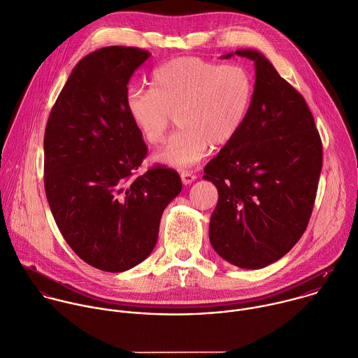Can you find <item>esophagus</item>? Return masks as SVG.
I'll use <instances>...</instances> for the list:
<instances>
[{
  "instance_id": "34e87169",
  "label": "esophagus",
  "mask_w": 358,
  "mask_h": 358,
  "mask_svg": "<svg viewBox=\"0 0 358 358\" xmlns=\"http://www.w3.org/2000/svg\"><path fill=\"white\" fill-rule=\"evenodd\" d=\"M180 178H182L183 185H190V183H193V182L196 180V175L192 173L190 171H183V172L180 173Z\"/></svg>"
}]
</instances>
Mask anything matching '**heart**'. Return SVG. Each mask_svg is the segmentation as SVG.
I'll use <instances>...</instances> for the list:
<instances>
[{
  "label": "heart",
  "mask_w": 358,
  "mask_h": 358,
  "mask_svg": "<svg viewBox=\"0 0 358 358\" xmlns=\"http://www.w3.org/2000/svg\"><path fill=\"white\" fill-rule=\"evenodd\" d=\"M255 96L250 71L241 64H218L200 57H176L154 70L151 90L126 94L127 113L150 145H158L176 116L182 127L157 158L185 168L213 147L229 144L245 126Z\"/></svg>",
  "instance_id": "b5f03b06"
}]
</instances>
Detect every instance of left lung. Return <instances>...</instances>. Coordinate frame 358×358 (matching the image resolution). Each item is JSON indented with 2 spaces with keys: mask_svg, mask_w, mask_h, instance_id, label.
Masks as SVG:
<instances>
[{
  "mask_svg": "<svg viewBox=\"0 0 358 358\" xmlns=\"http://www.w3.org/2000/svg\"><path fill=\"white\" fill-rule=\"evenodd\" d=\"M235 55L255 63V96L242 130L204 168L203 178L218 190L208 235L231 264L262 268L288 253L306 229L322 141L303 96L273 64L252 49Z\"/></svg>",
  "mask_w": 358,
  "mask_h": 358,
  "instance_id": "obj_1",
  "label": "left lung"
}]
</instances>
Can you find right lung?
Listing matches in <instances>:
<instances>
[{
    "mask_svg": "<svg viewBox=\"0 0 358 358\" xmlns=\"http://www.w3.org/2000/svg\"><path fill=\"white\" fill-rule=\"evenodd\" d=\"M150 56L124 46L85 56L45 131V190L56 224L78 257L110 273L150 256L161 215L182 190L178 172L162 165L134 178L147 145L127 113L126 94Z\"/></svg>",
    "mask_w": 358,
    "mask_h": 358,
    "instance_id": "add662e5",
    "label": "right lung"
}]
</instances>
